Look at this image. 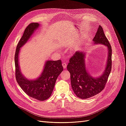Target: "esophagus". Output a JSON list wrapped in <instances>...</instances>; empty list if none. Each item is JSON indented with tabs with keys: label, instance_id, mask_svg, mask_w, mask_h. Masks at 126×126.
<instances>
[{
	"label": "esophagus",
	"instance_id": "1",
	"mask_svg": "<svg viewBox=\"0 0 126 126\" xmlns=\"http://www.w3.org/2000/svg\"><path fill=\"white\" fill-rule=\"evenodd\" d=\"M62 66H63V67L64 68H65L66 67V66H67V64H66V63L63 62V63H62Z\"/></svg>",
	"mask_w": 126,
	"mask_h": 126
}]
</instances>
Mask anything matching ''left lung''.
Listing matches in <instances>:
<instances>
[{"mask_svg":"<svg viewBox=\"0 0 126 126\" xmlns=\"http://www.w3.org/2000/svg\"><path fill=\"white\" fill-rule=\"evenodd\" d=\"M93 41L96 44L107 46L108 57L107 66L103 74L98 78H93L88 74L85 65V53L76 51L70 58L67 69L70 74L72 89L76 96L81 99H87L102 91L107 83L112 68V48L103 28L99 26Z\"/></svg>","mask_w":126,"mask_h":126,"instance_id":"left-lung-1","label":"left lung"}]
</instances>
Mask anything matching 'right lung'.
<instances>
[{"label": "right lung", "mask_w": 126, "mask_h": 126, "mask_svg": "<svg viewBox=\"0 0 126 126\" xmlns=\"http://www.w3.org/2000/svg\"><path fill=\"white\" fill-rule=\"evenodd\" d=\"M39 26L37 23H31L27 26L16 47L14 57L15 77L18 84L27 95L38 100L44 101L51 96L58 77L63 70L61 60L47 61L41 76L35 80H27L21 75L18 61L20 48L27 42Z\"/></svg>", "instance_id": "1"}]
</instances>
